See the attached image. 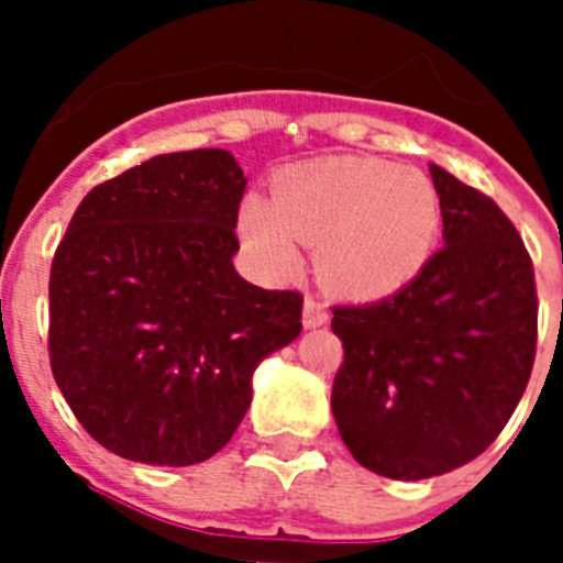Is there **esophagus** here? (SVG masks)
Instances as JSON below:
<instances>
[{
	"label": "esophagus",
	"mask_w": 563,
	"mask_h": 563,
	"mask_svg": "<svg viewBox=\"0 0 563 563\" xmlns=\"http://www.w3.org/2000/svg\"><path fill=\"white\" fill-rule=\"evenodd\" d=\"M327 318H330L327 307L321 305V301H316V298H307V301H305V327H307V330L324 327Z\"/></svg>",
	"instance_id": "esophagus-1"
}]
</instances>
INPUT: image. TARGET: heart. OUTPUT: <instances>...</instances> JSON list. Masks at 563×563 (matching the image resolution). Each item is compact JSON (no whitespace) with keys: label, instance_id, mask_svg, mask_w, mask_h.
Here are the masks:
<instances>
[{"label":"heart","instance_id":"heart-1","mask_svg":"<svg viewBox=\"0 0 563 563\" xmlns=\"http://www.w3.org/2000/svg\"><path fill=\"white\" fill-rule=\"evenodd\" d=\"M442 228L440 191L429 174L377 157H327L282 172L273 200L247 194L239 239L262 271L290 276L301 242L318 245L330 290L383 298L411 285L434 256Z\"/></svg>","mask_w":563,"mask_h":563}]
</instances>
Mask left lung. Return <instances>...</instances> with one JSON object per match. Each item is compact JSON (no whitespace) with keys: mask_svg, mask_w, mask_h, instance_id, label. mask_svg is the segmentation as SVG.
I'll use <instances>...</instances> for the list:
<instances>
[{"mask_svg":"<svg viewBox=\"0 0 563 563\" xmlns=\"http://www.w3.org/2000/svg\"><path fill=\"white\" fill-rule=\"evenodd\" d=\"M429 172L445 247L391 298L332 310L338 434L363 467L400 482L449 474L499 437L539 330L533 262L514 222L445 168Z\"/></svg>","mask_w":563,"mask_h":563,"instance_id":"8db88e82","label":"left lung"}]
</instances>
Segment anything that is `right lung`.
<instances>
[{
    "label": "right lung",
    "mask_w": 563,
    "mask_h": 563,
    "mask_svg": "<svg viewBox=\"0 0 563 563\" xmlns=\"http://www.w3.org/2000/svg\"><path fill=\"white\" fill-rule=\"evenodd\" d=\"M247 177L225 148L157 154L87 194L49 271V366L87 434L146 465L225 449L305 298L239 276Z\"/></svg>",
    "instance_id": "obj_1"
}]
</instances>
